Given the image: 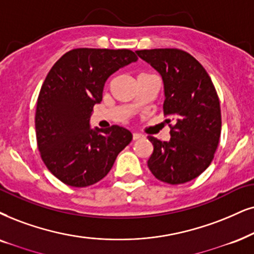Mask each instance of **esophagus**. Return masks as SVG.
<instances>
[{
	"label": "esophagus",
	"mask_w": 254,
	"mask_h": 254,
	"mask_svg": "<svg viewBox=\"0 0 254 254\" xmlns=\"http://www.w3.org/2000/svg\"><path fill=\"white\" fill-rule=\"evenodd\" d=\"M143 137V134H140V133H132V139L133 140H137V139H140V138Z\"/></svg>",
	"instance_id": "obj_1"
}]
</instances>
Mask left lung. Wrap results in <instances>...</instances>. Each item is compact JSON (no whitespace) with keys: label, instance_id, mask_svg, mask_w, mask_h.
<instances>
[{"label":"left lung","instance_id":"left-lung-1","mask_svg":"<svg viewBox=\"0 0 254 254\" xmlns=\"http://www.w3.org/2000/svg\"><path fill=\"white\" fill-rule=\"evenodd\" d=\"M164 83V115L175 124L169 142L149 136L153 152L147 160L152 175L171 185L190 182L212 162L221 131L217 91L200 63L179 49L137 50Z\"/></svg>","mask_w":254,"mask_h":254}]
</instances>
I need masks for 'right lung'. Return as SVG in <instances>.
I'll use <instances>...</instances> for the list:
<instances>
[{
	"instance_id": "obj_1",
	"label": "right lung",
	"mask_w": 254,
	"mask_h": 254,
	"mask_svg": "<svg viewBox=\"0 0 254 254\" xmlns=\"http://www.w3.org/2000/svg\"><path fill=\"white\" fill-rule=\"evenodd\" d=\"M137 60L127 49L78 48L48 72L35 116L37 145L48 170L64 184L85 188L103 179L132 139L118 125L91 129L90 116L109 77Z\"/></svg>"
}]
</instances>
